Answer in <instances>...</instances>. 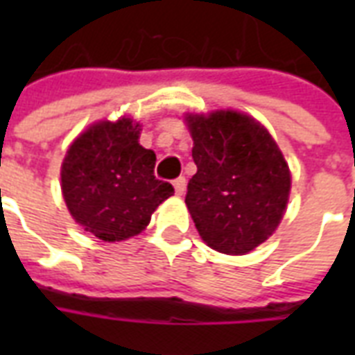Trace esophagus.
I'll use <instances>...</instances> for the list:
<instances>
[{
	"mask_svg": "<svg viewBox=\"0 0 355 355\" xmlns=\"http://www.w3.org/2000/svg\"><path fill=\"white\" fill-rule=\"evenodd\" d=\"M173 186H175V193L180 197V195L186 193V178L178 177L177 180H173Z\"/></svg>",
	"mask_w": 355,
	"mask_h": 355,
	"instance_id": "1",
	"label": "esophagus"
}]
</instances>
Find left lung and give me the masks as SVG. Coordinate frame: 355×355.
<instances>
[{"label": "left lung", "mask_w": 355, "mask_h": 355, "mask_svg": "<svg viewBox=\"0 0 355 355\" xmlns=\"http://www.w3.org/2000/svg\"><path fill=\"white\" fill-rule=\"evenodd\" d=\"M197 173L186 206L202 241L243 256L269 239L286 211L291 173L269 130L247 114H189Z\"/></svg>", "instance_id": "obj_1"}]
</instances>
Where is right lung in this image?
Wrapping results in <instances>:
<instances>
[{"instance_id":"right-lung-1","label":"right lung","mask_w":355,"mask_h":355,"mask_svg":"<svg viewBox=\"0 0 355 355\" xmlns=\"http://www.w3.org/2000/svg\"><path fill=\"white\" fill-rule=\"evenodd\" d=\"M139 123L99 121L64 156L60 180L69 214L103 241L138 236L175 189L155 177L156 155L138 144Z\"/></svg>"}]
</instances>
